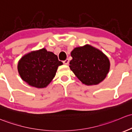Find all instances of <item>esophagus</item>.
<instances>
[{
    "instance_id": "esophagus-1",
    "label": "esophagus",
    "mask_w": 132,
    "mask_h": 132,
    "mask_svg": "<svg viewBox=\"0 0 132 132\" xmlns=\"http://www.w3.org/2000/svg\"><path fill=\"white\" fill-rule=\"evenodd\" d=\"M63 63H64L65 65H68L69 64V59H66L65 60H64L63 61Z\"/></svg>"
}]
</instances>
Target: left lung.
<instances>
[{
	"mask_svg": "<svg viewBox=\"0 0 132 132\" xmlns=\"http://www.w3.org/2000/svg\"><path fill=\"white\" fill-rule=\"evenodd\" d=\"M70 70L85 85H96L104 81L110 70V61L105 54L89 44L71 51Z\"/></svg>",
	"mask_w": 132,
	"mask_h": 132,
	"instance_id": "8db88e82",
	"label": "left lung"
}]
</instances>
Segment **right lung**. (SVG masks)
Instances as JSON below:
<instances>
[{
	"mask_svg": "<svg viewBox=\"0 0 132 132\" xmlns=\"http://www.w3.org/2000/svg\"><path fill=\"white\" fill-rule=\"evenodd\" d=\"M62 64L56 55L43 48L21 57L18 63V71L28 85L44 88L53 79L58 67Z\"/></svg>",
	"mask_w": 132,
	"mask_h": 132,
	"instance_id": "right-lung-1",
	"label": "right lung"
}]
</instances>
